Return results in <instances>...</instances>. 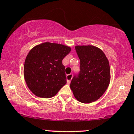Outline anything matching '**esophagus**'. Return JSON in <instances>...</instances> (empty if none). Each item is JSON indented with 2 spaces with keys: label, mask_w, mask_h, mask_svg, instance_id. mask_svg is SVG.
<instances>
[{
  "label": "esophagus",
  "mask_w": 134,
  "mask_h": 134,
  "mask_svg": "<svg viewBox=\"0 0 134 134\" xmlns=\"http://www.w3.org/2000/svg\"><path fill=\"white\" fill-rule=\"evenodd\" d=\"M72 77H73L72 74H68V75H67V83H68V84H69L70 83V81L72 79Z\"/></svg>",
  "instance_id": "34e87169"
}]
</instances>
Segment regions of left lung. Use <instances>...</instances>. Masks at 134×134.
<instances>
[{
	"label": "left lung",
	"instance_id": "1",
	"mask_svg": "<svg viewBox=\"0 0 134 134\" xmlns=\"http://www.w3.org/2000/svg\"><path fill=\"white\" fill-rule=\"evenodd\" d=\"M75 50L80 60V70L71 81L70 88L80 102L95 101L109 85V61L102 50L93 46H76Z\"/></svg>",
	"mask_w": 134,
	"mask_h": 134
}]
</instances>
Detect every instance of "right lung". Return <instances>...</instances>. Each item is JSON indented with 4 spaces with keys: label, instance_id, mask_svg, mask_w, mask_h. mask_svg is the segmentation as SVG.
Masks as SVG:
<instances>
[{
    "label": "right lung",
    "instance_id": "add662e5",
    "mask_svg": "<svg viewBox=\"0 0 134 134\" xmlns=\"http://www.w3.org/2000/svg\"><path fill=\"white\" fill-rule=\"evenodd\" d=\"M67 46L46 42L35 46L25 61L24 78L31 91L40 98L55 96L67 83L62 60L70 52Z\"/></svg>",
    "mask_w": 134,
    "mask_h": 134
}]
</instances>
